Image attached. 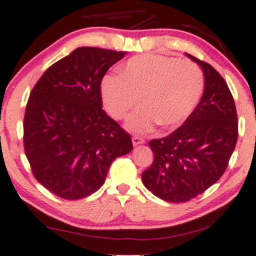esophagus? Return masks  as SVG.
Masks as SVG:
<instances>
[{
  "label": "esophagus",
  "mask_w": 256,
  "mask_h": 256,
  "mask_svg": "<svg viewBox=\"0 0 256 256\" xmlns=\"http://www.w3.org/2000/svg\"><path fill=\"white\" fill-rule=\"evenodd\" d=\"M144 144V140L140 136H135L132 137V144L134 146H138V144Z\"/></svg>",
  "instance_id": "34e87169"
}]
</instances>
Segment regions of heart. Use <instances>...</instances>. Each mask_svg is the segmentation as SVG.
Masks as SVG:
<instances>
[{"label":"heart","mask_w":256,"mask_h":256,"mask_svg":"<svg viewBox=\"0 0 256 256\" xmlns=\"http://www.w3.org/2000/svg\"><path fill=\"white\" fill-rule=\"evenodd\" d=\"M204 74L198 66L160 54H144L122 64L119 74H106L100 96L106 112L122 120L137 106L126 128L135 134L152 131L157 124L172 130L186 121L202 96Z\"/></svg>","instance_id":"1"}]
</instances>
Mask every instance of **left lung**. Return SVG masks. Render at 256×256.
I'll return each mask as SVG.
<instances>
[{
    "label": "left lung",
    "mask_w": 256,
    "mask_h": 256,
    "mask_svg": "<svg viewBox=\"0 0 256 256\" xmlns=\"http://www.w3.org/2000/svg\"><path fill=\"white\" fill-rule=\"evenodd\" d=\"M186 56L202 68L204 94L180 128L150 141L154 160L142 173L153 195L176 204L196 198L223 176L238 138L234 99L226 80L210 64Z\"/></svg>",
    "instance_id": "8db88e82"
}]
</instances>
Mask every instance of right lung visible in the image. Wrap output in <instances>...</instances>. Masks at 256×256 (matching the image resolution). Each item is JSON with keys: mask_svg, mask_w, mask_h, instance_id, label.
I'll use <instances>...</instances> for the list:
<instances>
[{"mask_svg": "<svg viewBox=\"0 0 256 256\" xmlns=\"http://www.w3.org/2000/svg\"><path fill=\"white\" fill-rule=\"evenodd\" d=\"M124 51L83 46L51 64L34 86L23 142L36 179L58 198L100 189L110 166L132 150L131 137L102 109L100 83Z\"/></svg>", "mask_w": 256, "mask_h": 256, "instance_id": "add662e5", "label": "right lung"}]
</instances>
